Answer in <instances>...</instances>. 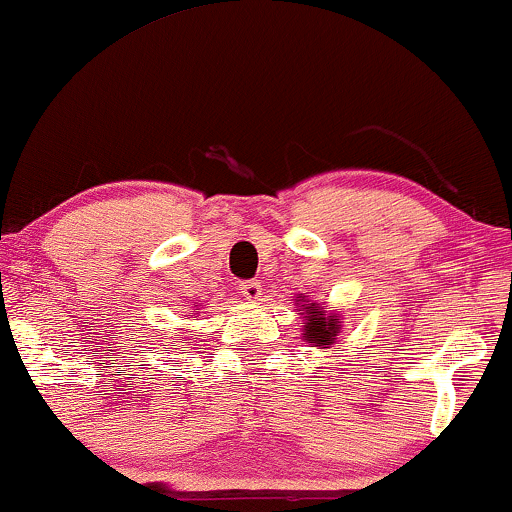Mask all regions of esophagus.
I'll list each match as a JSON object with an SVG mask.
<instances>
[{"mask_svg": "<svg viewBox=\"0 0 512 512\" xmlns=\"http://www.w3.org/2000/svg\"><path fill=\"white\" fill-rule=\"evenodd\" d=\"M239 289H242V294L249 301H258V299H261V294H263V285L258 280H244L242 285H239Z\"/></svg>", "mask_w": 512, "mask_h": 512, "instance_id": "obj_1", "label": "esophagus"}]
</instances>
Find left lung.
Wrapping results in <instances>:
<instances>
[{
	"instance_id": "8db88e82",
	"label": "left lung",
	"mask_w": 512,
	"mask_h": 512,
	"mask_svg": "<svg viewBox=\"0 0 512 512\" xmlns=\"http://www.w3.org/2000/svg\"><path fill=\"white\" fill-rule=\"evenodd\" d=\"M308 306V304H306ZM306 342L327 349L339 332V315H327L323 308L311 304L306 311Z\"/></svg>"
}]
</instances>
